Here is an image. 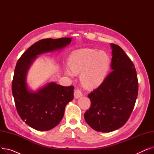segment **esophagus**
I'll use <instances>...</instances> for the list:
<instances>
[{"instance_id":"1","label":"esophagus","mask_w":154,"mask_h":154,"mask_svg":"<svg viewBox=\"0 0 154 154\" xmlns=\"http://www.w3.org/2000/svg\"><path fill=\"white\" fill-rule=\"evenodd\" d=\"M82 96V92L79 89H76L74 91V98L75 99L80 97Z\"/></svg>"}]
</instances>
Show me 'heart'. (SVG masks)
I'll return each instance as SVG.
<instances>
[{"instance_id":"heart-1","label":"heart","mask_w":154,"mask_h":154,"mask_svg":"<svg viewBox=\"0 0 154 154\" xmlns=\"http://www.w3.org/2000/svg\"><path fill=\"white\" fill-rule=\"evenodd\" d=\"M69 66L65 72L70 76L80 73L82 85L88 89L100 86L106 79L109 71L111 59L103 51L83 48L73 51L69 55Z\"/></svg>"}]
</instances>
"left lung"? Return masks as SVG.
<instances>
[{
	"instance_id": "1",
	"label": "left lung",
	"mask_w": 154,
	"mask_h": 154,
	"mask_svg": "<svg viewBox=\"0 0 154 154\" xmlns=\"http://www.w3.org/2000/svg\"><path fill=\"white\" fill-rule=\"evenodd\" d=\"M112 48V72L103 82L88 95L91 106L84 114L94 130L110 132L122 127L134 109L138 94V80L134 65L123 49Z\"/></svg>"
}]
</instances>
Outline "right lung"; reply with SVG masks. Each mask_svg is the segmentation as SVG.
Here are the masks:
<instances>
[{"label":"right lung","mask_w":154,"mask_h":154,"mask_svg":"<svg viewBox=\"0 0 154 154\" xmlns=\"http://www.w3.org/2000/svg\"><path fill=\"white\" fill-rule=\"evenodd\" d=\"M72 38H45L30 46L17 61L12 90L17 112L26 124L37 131H49L62 120L67 104L74 99V86L64 87L54 82L47 83L36 91H31L27 75L38 55L60 51Z\"/></svg>","instance_id":"1"}]
</instances>
